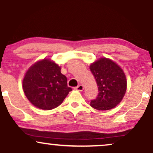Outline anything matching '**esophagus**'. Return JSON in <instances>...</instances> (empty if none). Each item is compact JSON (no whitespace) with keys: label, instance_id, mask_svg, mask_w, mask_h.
Here are the masks:
<instances>
[{"label":"esophagus","instance_id":"esophagus-1","mask_svg":"<svg viewBox=\"0 0 153 153\" xmlns=\"http://www.w3.org/2000/svg\"><path fill=\"white\" fill-rule=\"evenodd\" d=\"M74 89H75V90H77L78 91H82V90H83V86H82V85H79L77 87H75Z\"/></svg>","mask_w":153,"mask_h":153}]
</instances>
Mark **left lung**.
<instances>
[{
    "label": "left lung",
    "mask_w": 153,
    "mask_h": 153,
    "mask_svg": "<svg viewBox=\"0 0 153 153\" xmlns=\"http://www.w3.org/2000/svg\"><path fill=\"white\" fill-rule=\"evenodd\" d=\"M90 70L98 85L96 99L91 106L97 110H109L121 102L127 90V80L122 68L106 57L92 63Z\"/></svg>",
    "instance_id": "left-lung-1"
}]
</instances>
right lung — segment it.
I'll return each mask as SVG.
<instances>
[{"instance_id":"obj_1","label":"right lung","mask_w":153,"mask_h":153,"mask_svg":"<svg viewBox=\"0 0 153 153\" xmlns=\"http://www.w3.org/2000/svg\"><path fill=\"white\" fill-rule=\"evenodd\" d=\"M60 67L50 59H44L28 70L23 80V90L34 106L44 110L56 108L72 91Z\"/></svg>"}]
</instances>
